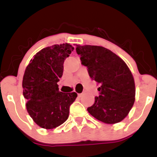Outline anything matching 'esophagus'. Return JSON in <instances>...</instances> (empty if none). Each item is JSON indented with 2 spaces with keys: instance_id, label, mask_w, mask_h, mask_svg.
Here are the masks:
<instances>
[{
  "instance_id": "esophagus-1",
  "label": "esophagus",
  "mask_w": 157,
  "mask_h": 157,
  "mask_svg": "<svg viewBox=\"0 0 157 157\" xmlns=\"http://www.w3.org/2000/svg\"><path fill=\"white\" fill-rule=\"evenodd\" d=\"M77 95H78V97H81L82 96V95H83V94H82V93L78 94H77Z\"/></svg>"
}]
</instances>
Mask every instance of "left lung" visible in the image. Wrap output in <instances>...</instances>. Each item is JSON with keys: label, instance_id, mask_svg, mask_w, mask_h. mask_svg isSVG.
Instances as JSON below:
<instances>
[{"label": "left lung", "instance_id": "1", "mask_svg": "<svg viewBox=\"0 0 157 157\" xmlns=\"http://www.w3.org/2000/svg\"><path fill=\"white\" fill-rule=\"evenodd\" d=\"M82 64L87 66L92 80L100 87V95L87 109L91 116L106 124L121 122L130 112L135 101L134 79L122 58L99 46L76 45Z\"/></svg>", "mask_w": 157, "mask_h": 157}]
</instances>
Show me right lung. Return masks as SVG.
Returning a JSON list of instances; mask_svg holds the SVG:
<instances>
[{
    "mask_svg": "<svg viewBox=\"0 0 157 157\" xmlns=\"http://www.w3.org/2000/svg\"><path fill=\"white\" fill-rule=\"evenodd\" d=\"M69 44H55L37 52L26 66L23 77V94L27 112L42 128L53 129L66 121L76 92L59 91L57 82L63 63L73 51Z\"/></svg>",
    "mask_w": 157,
    "mask_h": 157,
    "instance_id": "add662e5",
    "label": "right lung"
}]
</instances>
